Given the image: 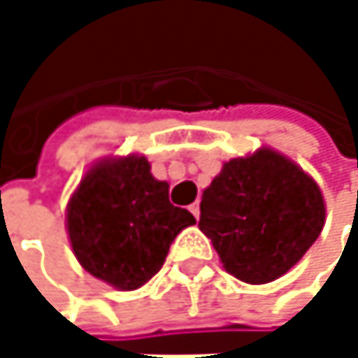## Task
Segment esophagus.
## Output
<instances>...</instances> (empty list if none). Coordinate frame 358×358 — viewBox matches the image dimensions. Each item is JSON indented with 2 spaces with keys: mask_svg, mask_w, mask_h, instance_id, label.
<instances>
[{
  "mask_svg": "<svg viewBox=\"0 0 358 358\" xmlns=\"http://www.w3.org/2000/svg\"><path fill=\"white\" fill-rule=\"evenodd\" d=\"M188 209H190V213H192V215H194V217L199 220V215H201V209H199V203H192V205H190Z\"/></svg>",
  "mask_w": 358,
  "mask_h": 358,
  "instance_id": "34e87169",
  "label": "esophagus"
}]
</instances>
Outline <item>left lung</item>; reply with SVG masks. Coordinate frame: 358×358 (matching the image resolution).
I'll return each mask as SVG.
<instances>
[{"instance_id": "1", "label": "left lung", "mask_w": 358, "mask_h": 358, "mask_svg": "<svg viewBox=\"0 0 358 358\" xmlns=\"http://www.w3.org/2000/svg\"><path fill=\"white\" fill-rule=\"evenodd\" d=\"M323 224L317 182L269 147L226 162L201 199V232L224 269L247 284L284 275L311 249Z\"/></svg>"}]
</instances>
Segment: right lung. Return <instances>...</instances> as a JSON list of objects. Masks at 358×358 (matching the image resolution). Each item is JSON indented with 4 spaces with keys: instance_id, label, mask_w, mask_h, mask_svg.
Returning a JSON list of instances; mask_svg holds the SVG:
<instances>
[{
    "instance_id": "1",
    "label": "right lung",
    "mask_w": 358,
    "mask_h": 358,
    "mask_svg": "<svg viewBox=\"0 0 358 358\" xmlns=\"http://www.w3.org/2000/svg\"><path fill=\"white\" fill-rule=\"evenodd\" d=\"M196 220L170 203L145 155L97 162L70 196L66 230L78 263L117 290H136L164 265L170 245Z\"/></svg>"
}]
</instances>
